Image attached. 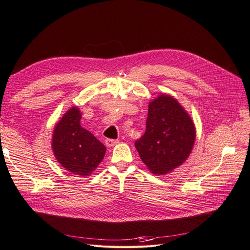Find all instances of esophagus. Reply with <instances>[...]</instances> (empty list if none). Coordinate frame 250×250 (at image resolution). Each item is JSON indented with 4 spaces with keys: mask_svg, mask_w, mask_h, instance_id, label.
I'll list each match as a JSON object with an SVG mask.
<instances>
[{
    "mask_svg": "<svg viewBox=\"0 0 250 250\" xmlns=\"http://www.w3.org/2000/svg\"><path fill=\"white\" fill-rule=\"evenodd\" d=\"M105 143L108 147H112L118 143V140H113V139H106Z\"/></svg>",
    "mask_w": 250,
    "mask_h": 250,
    "instance_id": "34e87169",
    "label": "esophagus"
}]
</instances>
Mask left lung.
Wrapping results in <instances>:
<instances>
[{"label": "left lung", "mask_w": 250, "mask_h": 250, "mask_svg": "<svg viewBox=\"0 0 250 250\" xmlns=\"http://www.w3.org/2000/svg\"><path fill=\"white\" fill-rule=\"evenodd\" d=\"M196 140V127L176 99L160 95L148 105L146 131L135 147L151 173L164 175L179 167Z\"/></svg>", "instance_id": "obj_1"}]
</instances>
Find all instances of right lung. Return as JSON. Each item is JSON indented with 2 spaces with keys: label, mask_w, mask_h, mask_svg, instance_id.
Instances as JSON below:
<instances>
[{
  "label": "right lung",
  "mask_w": 250,
  "mask_h": 250,
  "mask_svg": "<svg viewBox=\"0 0 250 250\" xmlns=\"http://www.w3.org/2000/svg\"><path fill=\"white\" fill-rule=\"evenodd\" d=\"M80 119L77 107L69 109L54 126L51 146L55 159L64 169L88 176L103 161L106 147L80 125Z\"/></svg>",
  "instance_id": "right-lung-1"
}]
</instances>
